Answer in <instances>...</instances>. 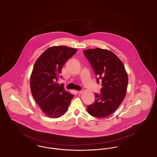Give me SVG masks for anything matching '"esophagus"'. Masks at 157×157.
<instances>
[{
    "label": "esophagus",
    "mask_w": 157,
    "mask_h": 157,
    "mask_svg": "<svg viewBox=\"0 0 157 157\" xmlns=\"http://www.w3.org/2000/svg\"><path fill=\"white\" fill-rule=\"evenodd\" d=\"M82 92H83V91H82V90H79V91H76V93H77L78 94H82Z\"/></svg>",
    "instance_id": "1"
}]
</instances>
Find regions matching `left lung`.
Segmentation results:
<instances>
[{
	"mask_svg": "<svg viewBox=\"0 0 157 157\" xmlns=\"http://www.w3.org/2000/svg\"><path fill=\"white\" fill-rule=\"evenodd\" d=\"M102 83L101 95L95 94V101L88 106L87 111L96 118H105L115 112L124 101L127 93L128 77L120 58L111 51L101 48L83 51Z\"/></svg>",
	"mask_w": 157,
	"mask_h": 157,
	"instance_id": "1",
	"label": "left lung"
}]
</instances>
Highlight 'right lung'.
I'll use <instances>...</instances> for the list:
<instances>
[{
  "label": "right lung",
  "instance_id": "right-lung-1",
  "mask_svg": "<svg viewBox=\"0 0 157 157\" xmlns=\"http://www.w3.org/2000/svg\"><path fill=\"white\" fill-rule=\"evenodd\" d=\"M76 51V49L67 46H52L42 53L35 63L30 75L31 92L49 118H57L64 115L74 96L56 81L63 65Z\"/></svg>",
  "mask_w": 157,
  "mask_h": 157
}]
</instances>
